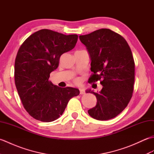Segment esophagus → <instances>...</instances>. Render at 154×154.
<instances>
[{
	"instance_id": "obj_1",
	"label": "esophagus",
	"mask_w": 154,
	"mask_h": 154,
	"mask_svg": "<svg viewBox=\"0 0 154 154\" xmlns=\"http://www.w3.org/2000/svg\"><path fill=\"white\" fill-rule=\"evenodd\" d=\"M79 91H80V94H83L85 93L84 89H79Z\"/></svg>"
}]
</instances>
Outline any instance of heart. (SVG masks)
<instances>
[{"instance_id": "b5f03b06", "label": "heart", "mask_w": 154, "mask_h": 154, "mask_svg": "<svg viewBox=\"0 0 154 154\" xmlns=\"http://www.w3.org/2000/svg\"><path fill=\"white\" fill-rule=\"evenodd\" d=\"M75 83H76L77 84H79V83H80V79H75Z\"/></svg>"}]
</instances>
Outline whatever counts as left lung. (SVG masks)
Here are the masks:
<instances>
[{
    "instance_id": "8db88e82",
    "label": "left lung",
    "mask_w": 154,
    "mask_h": 154,
    "mask_svg": "<svg viewBox=\"0 0 154 154\" xmlns=\"http://www.w3.org/2000/svg\"><path fill=\"white\" fill-rule=\"evenodd\" d=\"M79 38L91 59L89 83L99 81L103 86L99 93L91 91L97 103L88 113L96 120L112 119L122 112L132 97L135 63L131 49L122 35L106 28Z\"/></svg>"
}]
</instances>
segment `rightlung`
<instances>
[{
    "mask_svg": "<svg viewBox=\"0 0 154 154\" xmlns=\"http://www.w3.org/2000/svg\"><path fill=\"white\" fill-rule=\"evenodd\" d=\"M77 40V34L42 29L20 47L14 63L15 85L23 106L35 120H57L71 98L79 94V89L61 88L49 80L51 72L59 66L61 55L74 48Z\"/></svg>",
    "mask_w": 154,
    "mask_h": 154,
    "instance_id": "add662e5",
    "label": "right lung"
}]
</instances>
